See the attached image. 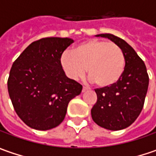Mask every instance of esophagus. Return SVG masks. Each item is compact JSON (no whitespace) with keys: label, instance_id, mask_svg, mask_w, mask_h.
<instances>
[{"label":"esophagus","instance_id":"1","mask_svg":"<svg viewBox=\"0 0 156 156\" xmlns=\"http://www.w3.org/2000/svg\"><path fill=\"white\" fill-rule=\"evenodd\" d=\"M88 89H89V87H86V86H83V92H84L85 90H87Z\"/></svg>","mask_w":156,"mask_h":156}]
</instances>
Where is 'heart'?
I'll list each match as a JSON object with an SVG mask.
<instances>
[{
	"label": "heart",
	"mask_w": 156,
	"mask_h": 156,
	"mask_svg": "<svg viewBox=\"0 0 156 156\" xmlns=\"http://www.w3.org/2000/svg\"><path fill=\"white\" fill-rule=\"evenodd\" d=\"M60 65L70 79L83 76L87 68L90 79L100 88H107L121 79L125 67L122 49L113 42L88 40L77 45L72 53L64 52Z\"/></svg>",
	"instance_id": "heart-1"
}]
</instances>
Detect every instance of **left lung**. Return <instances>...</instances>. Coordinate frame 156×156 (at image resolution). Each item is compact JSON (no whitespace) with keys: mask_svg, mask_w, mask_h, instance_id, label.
Returning a JSON list of instances; mask_svg holds the SVG:
<instances>
[{"mask_svg":"<svg viewBox=\"0 0 156 156\" xmlns=\"http://www.w3.org/2000/svg\"><path fill=\"white\" fill-rule=\"evenodd\" d=\"M97 36L108 38L122 49L125 57V67L116 83L95 90L98 99L91 109V117L102 128L120 130L131 125L141 113L149 77L144 61L124 40L111 34Z\"/></svg>","mask_w":156,"mask_h":156,"instance_id":"1","label":"left lung"}]
</instances>
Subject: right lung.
I'll return each instance as SVG.
<instances>
[{"mask_svg": "<svg viewBox=\"0 0 156 156\" xmlns=\"http://www.w3.org/2000/svg\"><path fill=\"white\" fill-rule=\"evenodd\" d=\"M73 41L47 37L32 42L13 63L8 91L19 118L29 127L47 130L65 119L69 101L83 86L65 74L60 57Z\"/></svg>", "mask_w": 156, "mask_h": 156, "instance_id": "add662e5", "label": "right lung"}]
</instances>
